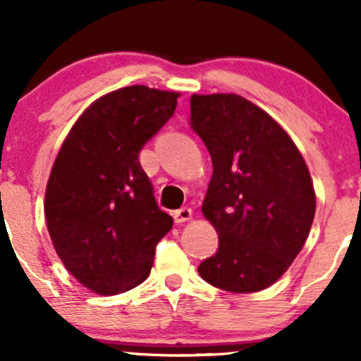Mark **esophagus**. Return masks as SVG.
<instances>
[{
  "label": "esophagus",
  "instance_id": "esophagus-1",
  "mask_svg": "<svg viewBox=\"0 0 361 361\" xmlns=\"http://www.w3.org/2000/svg\"><path fill=\"white\" fill-rule=\"evenodd\" d=\"M191 216H192V210H191V208H188V207H184V208H180V210L173 212V220H176V224L188 222V220H191Z\"/></svg>",
  "mask_w": 361,
  "mask_h": 361
}]
</instances>
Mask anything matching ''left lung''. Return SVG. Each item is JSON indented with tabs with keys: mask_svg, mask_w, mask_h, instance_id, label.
I'll return each instance as SVG.
<instances>
[{
	"mask_svg": "<svg viewBox=\"0 0 361 361\" xmlns=\"http://www.w3.org/2000/svg\"><path fill=\"white\" fill-rule=\"evenodd\" d=\"M191 127L212 154L204 219L219 250L197 272L231 293L277 282L312 228L317 197L300 149L265 110L234 94H192Z\"/></svg>",
	"mask_w": 361,
	"mask_h": 361,
	"instance_id": "obj_1",
	"label": "left lung"
}]
</instances>
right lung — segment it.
I'll use <instances>...</instances> for the list:
<instances>
[{
    "mask_svg": "<svg viewBox=\"0 0 361 361\" xmlns=\"http://www.w3.org/2000/svg\"><path fill=\"white\" fill-rule=\"evenodd\" d=\"M179 92L111 91L82 111L56 154L44 215L56 255L102 296L146 281L154 247L173 226L158 208L139 151L169 122Z\"/></svg>",
    "mask_w": 361,
    "mask_h": 361,
    "instance_id": "obj_1",
    "label": "right lung"
}]
</instances>
